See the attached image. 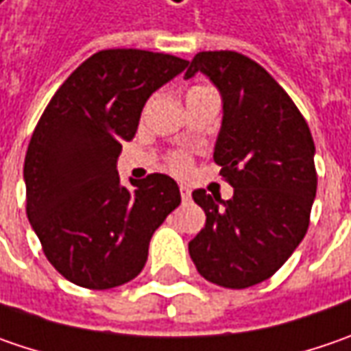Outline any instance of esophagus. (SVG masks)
<instances>
[{
  "instance_id": "34e87169",
  "label": "esophagus",
  "mask_w": 351,
  "mask_h": 351,
  "mask_svg": "<svg viewBox=\"0 0 351 351\" xmlns=\"http://www.w3.org/2000/svg\"><path fill=\"white\" fill-rule=\"evenodd\" d=\"M180 196H182V200H189L191 198V189L186 184H180Z\"/></svg>"
}]
</instances>
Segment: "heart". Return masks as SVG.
Returning <instances> with one entry per match:
<instances>
[{"label": "heart", "instance_id": "obj_1", "mask_svg": "<svg viewBox=\"0 0 351 351\" xmlns=\"http://www.w3.org/2000/svg\"><path fill=\"white\" fill-rule=\"evenodd\" d=\"M186 165H189V159L184 155H175L173 157V167L175 169H186Z\"/></svg>", "mask_w": 351, "mask_h": 351}]
</instances>
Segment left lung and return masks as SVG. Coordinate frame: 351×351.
Here are the masks:
<instances>
[{
	"label": "left lung",
	"mask_w": 351,
	"mask_h": 351,
	"mask_svg": "<svg viewBox=\"0 0 351 351\" xmlns=\"http://www.w3.org/2000/svg\"><path fill=\"white\" fill-rule=\"evenodd\" d=\"M186 66V80L202 72L220 92L214 160L234 189L230 200L192 192L206 226L189 252L206 281L247 289L281 269L308 230L316 196L313 135L289 94L252 58L208 51Z\"/></svg>",
	"instance_id": "left-lung-1"
}]
</instances>
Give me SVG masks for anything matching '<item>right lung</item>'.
<instances>
[{
    "label": "right lung",
    "mask_w": 351,
    "mask_h": 351,
    "mask_svg": "<svg viewBox=\"0 0 351 351\" xmlns=\"http://www.w3.org/2000/svg\"><path fill=\"white\" fill-rule=\"evenodd\" d=\"M173 54L110 49L92 54L49 101L25 155L27 218L51 265L104 291L135 279L149 241L180 204L167 175L119 182L117 157L153 92L186 69Z\"/></svg>",
    "instance_id": "add662e5"
}]
</instances>
